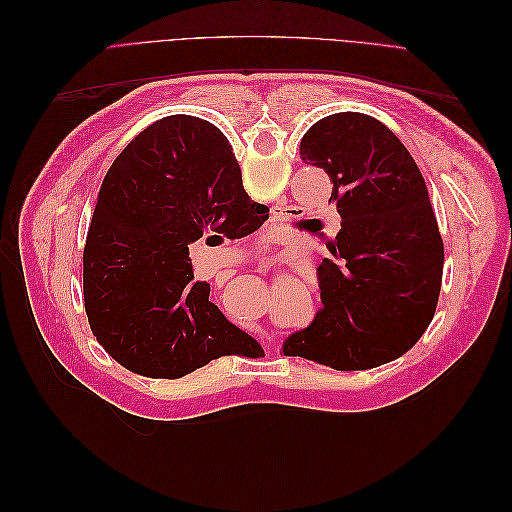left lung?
<instances>
[{
	"mask_svg": "<svg viewBox=\"0 0 512 512\" xmlns=\"http://www.w3.org/2000/svg\"><path fill=\"white\" fill-rule=\"evenodd\" d=\"M307 164L331 177L342 228L324 245L322 309L284 342L286 356L339 371L406 354L436 314L444 245L425 179L410 151L378 119L335 113L301 141Z\"/></svg>",
	"mask_w": 512,
	"mask_h": 512,
	"instance_id": "1",
	"label": "left lung"
}]
</instances>
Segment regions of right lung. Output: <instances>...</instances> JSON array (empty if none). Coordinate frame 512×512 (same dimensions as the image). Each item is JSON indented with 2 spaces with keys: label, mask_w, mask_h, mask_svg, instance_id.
Segmentation results:
<instances>
[{
  "label": "right lung",
  "mask_w": 512,
  "mask_h": 512,
  "mask_svg": "<svg viewBox=\"0 0 512 512\" xmlns=\"http://www.w3.org/2000/svg\"><path fill=\"white\" fill-rule=\"evenodd\" d=\"M267 218L213 123L190 115L151 123L108 168L87 230L83 294L98 344L132 374L164 380L220 356L256 359V339L194 280L188 245L247 237Z\"/></svg>",
  "instance_id": "1"
}]
</instances>
